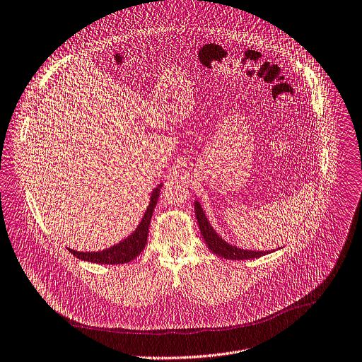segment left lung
Returning a JSON list of instances; mask_svg holds the SVG:
<instances>
[{
	"instance_id": "obj_1",
	"label": "left lung",
	"mask_w": 362,
	"mask_h": 362,
	"mask_svg": "<svg viewBox=\"0 0 362 362\" xmlns=\"http://www.w3.org/2000/svg\"><path fill=\"white\" fill-rule=\"evenodd\" d=\"M194 208H195V216H197V221H198L201 235H202L208 249L211 252H214L215 255L223 257V259H230V260L255 259V257H260V256L269 255V253L276 252L277 249H280V247H277V249H273V250H252V249H242L236 245H232V243L226 242L225 239H222V236L218 235V232L214 229V226L208 221V218H206L201 204L198 202V199H195Z\"/></svg>"
}]
</instances>
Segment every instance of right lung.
Returning a JSON list of instances; mask_svg holds the SVG:
<instances>
[{"mask_svg": "<svg viewBox=\"0 0 362 362\" xmlns=\"http://www.w3.org/2000/svg\"><path fill=\"white\" fill-rule=\"evenodd\" d=\"M161 187H163V184H158L151 191L150 202H148V206H147L141 221L139 222L137 228L127 238L122 239L119 243H116L110 247H106L103 250L79 252V250H74L69 247H68V250L81 260L92 262V263H98V264H122V263H129L130 260L136 259L141 253V250L144 249V246L147 243L148 226H150V221H151L154 208H156L158 197H160Z\"/></svg>", "mask_w": 362, "mask_h": 362, "instance_id": "add662e5", "label": "right lung"}]
</instances>
